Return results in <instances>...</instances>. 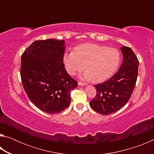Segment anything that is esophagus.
<instances>
[{
  "instance_id": "1",
  "label": "esophagus",
  "mask_w": 154,
  "mask_h": 154,
  "mask_svg": "<svg viewBox=\"0 0 154 154\" xmlns=\"http://www.w3.org/2000/svg\"><path fill=\"white\" fill-rule=\"evenodd\" d=\"M78 85H80V86H83V85H85V83L79 82H78Z\"/></svg>"
}]
</instances>
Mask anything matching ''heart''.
<instances>
[{
  "instance_id": "b5f03b06",
  "label": "heart",
  "mask_w": 154,
  "mask_h": 154,
  "mask_svg": "<svg viewBox=\"0 0 154 154\" xmlns=\"http://www.w3.org/2000/svg\"><path fill=\"white\" fill-rule=\"evenodd\" d=\"M120 58V53L116 48L85 43L75 47L74 51L64 53L63 62L67 72L71 75H76L84 68L83 79L101 82L116 72Z\"/></svg>"
}]
</instances>
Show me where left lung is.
Returning a JSON list of instances; mask_svg holds the SVG:
<instances>
[{
  "label": "left lung",
  "mask_w": 154,
  "mask_h": 154,
  "mask_svg": "<svg viewBox=\"0 0 154 154\" xmlns=\"http://www.w3.org/2000/svg\"><path fill=\"white\" fill-rule=\"evenodd\" d=\"M120 49L123 61L118 71L106 82L94 85L97 94L90 105L100 114H111L123 107L136 84L139 62L132 49L122 46Z\"/></svg>",
  "instance_id": "obj_1"
}]
</instances>
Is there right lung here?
I'll return each mask as SVG.
<instances>
[{"label": "right lung", "instance_id": "1", "mask_svg": "<svg viewBox=\"0 0 154 154\" xmlns=\"http://www.w3.org/2000/svg\"><path fill=\"white\" fill-rule=\"evenodd\" d=\"M65 48L64 40L36 41L21 58L20 75L26 93L36 107L49 114L69 107L70 92L77 86L64 69Z\"/></svg>", "mask_w": 154, "mask_h": 154}]
</instances>
